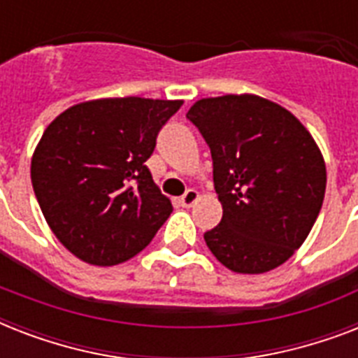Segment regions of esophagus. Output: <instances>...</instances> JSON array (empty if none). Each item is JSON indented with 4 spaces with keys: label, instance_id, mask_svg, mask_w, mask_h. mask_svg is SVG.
<instances>
[{
    "label": "esophagus",
    "instance_id": "obj_1",
    "mask_svg": "<svg viewBox=\"0 0 358 358\" xmlns=\"http://www.w3.org/2000/svg\"><path fill=\"white\" fill-rule=\"evenodd\" d=\"M196 201H199V191H196V189H187L184 193V196L180 199V202H182V206H185V208L193 206V204H195Z\"/></svg>",
    "mask_w": 358,
    "mask_h": 358
}]
</instances>
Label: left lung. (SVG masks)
Wrapping results in <instances>:
<instances>
[{"label": "left lung", "instance_id": "obj_1", "mask_svg": "<svg viewBox=\"0 0 358 358\" xmlns=\"http://www.w3.org/2000/svg\"><path fill=\"white\" fill-rule=\"evenodd\" d=\"M212 150L221 223L204 234L224 267L260 275L305 243L322 210L327 169L310 131L256 94L196 100L185 115Z\"/></svg>", "mask_w": 358, "mask_h": 358}]
</instances>
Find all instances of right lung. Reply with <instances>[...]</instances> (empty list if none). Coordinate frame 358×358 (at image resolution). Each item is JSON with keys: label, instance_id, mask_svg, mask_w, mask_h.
Wrapping results in <instances>:
<instances>
[{"label": "right lung", "instance_id": "1", "mask_svg": "<svg viewBox=\"0 0 358 358\" xmlns=\"http://www.w3.org/2000/svg\"><path fill=\"white\" fill-rule=\"evenodd\" d=\"M184 100L98 98L44 129L31 182L55 238L91 266H117L145 249L173 212L145 162Z\"/></svg>", "mask_w": 358, "mask_h": 358}]
</instances>
